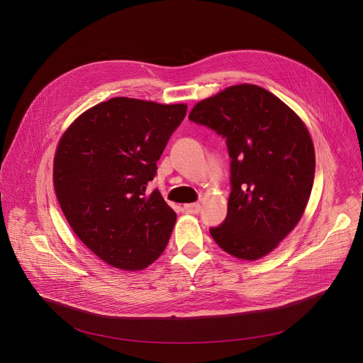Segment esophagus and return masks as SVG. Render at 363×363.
Wrapping results in <instances>:
<instances>
[{
    "label": "esophagus",
    "instance_id": "34e87169",
    "mask_svg": "<svg viewBox=\"0 0 363 363\" xmlns=\"http://www.w3.org/2000/svg\"><path fill=\"white\" fill-rule=\"evenodd\" d=\"M184 210L188 214H198L201 211V205L199 203H185Z\"/></svg>",
    "mask_w": 363,
    "mask_h": 363
}]
</instances>
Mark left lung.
<instances>
[{"mask_svg": "<svg viewBox=\"0 0 363 363\" xmlns=\"http://www.w3.org/2000/svg\"><path fill=\"white\" fill-rule=\"evenodd\" d=\"M188 119L227 143L231 192L214 241L241 260L273 251L300 221L315 179V147L300 118L273 93L237 84L194 106Z\"/></svg>", "mask_w": 363, "mask_h": 363, "instance_id": "left-lung-1", "label": "left lung"}]
</instances>
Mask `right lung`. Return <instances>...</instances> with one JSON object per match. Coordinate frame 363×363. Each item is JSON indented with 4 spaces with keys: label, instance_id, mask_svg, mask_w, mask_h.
<instances>
[{
    "label": "right lung",
    "instance_id": "1",
    "mask_svg": "<svg viewBox=\"0 0 363 363\" xmlns=\"http://www.w3.org/2000/svg\"><path fill=\"white\" fill-rule=\"evenodd\" d=\"M186 105L113 97L79 116L55 157V189L76 235L103 262L142 270L164 252L177 214L158 189L157 162Z\"/></svg>",
    "mask_w": 363,
    "mask_h": 363
}]
</instances>
